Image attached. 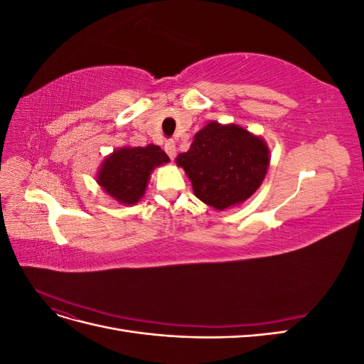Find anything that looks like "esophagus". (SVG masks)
<instances>
[{
  "label": "esophagus",
  "instance_id": "esophagus-1",
  "mask_svg": "<svg viewBox=\"0 0 364 364\" xmlns=\"http://www.w3.org/2000/svg\"><path fill=\"white\" fill-rule=\"evenodd\" d=\"M165 151H167V155L171 159L176 158V144H174V141H167V142H165Z\"/></svg>",
  "mask_w": 364,
  "mask_h": 364
}]
</instances>
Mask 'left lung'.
I'll return each mask as SVG.
<instances>
[{
    "label": "left lung",
    "instance_id": "left-lung-1",
    "mask_svg": "<svg viewBox=\"0 0 364 364\" xmlns=\"http://www.w3.org/2000/svg\"><path fill=\"white\" fill-rule=\"evenodd\" d=\"M176 164L188 176L197 199L225 211L245 203L259 188L270 150L266 141L243 126L209 121Z\"/></svg>",
    "mask_w": 364,
    "mask_h": 364
}]
</instances>
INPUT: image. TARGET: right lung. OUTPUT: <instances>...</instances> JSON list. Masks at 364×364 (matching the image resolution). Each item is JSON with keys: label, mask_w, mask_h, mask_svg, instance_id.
<instances>
[{"label": "right lung", "mask_w": 364, "mask_h": 364, "mask_svg": "<svg viewBox=\"0 0 364 364\" xmlns=\"http://www.w3.org/2000/svg\"><path fill=\"white\" fill-rule=\"evenodd\" d=\"M168 162L167 153L155 144L118 147L103 159L95 181L119 205H136L146 194L151 171Z\"/></svg>", "instance_id": "obj_1"}]
</instances>
